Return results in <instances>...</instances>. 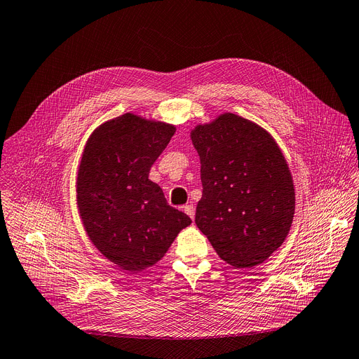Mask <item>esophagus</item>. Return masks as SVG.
<instances>
[{"mask_svg":"<svg viewBox=\"0 0 359 359\" xmlns=\"http://www.w3.org/2000/svg\"><path fill=\"white\" fill-rule=\"evenodd\" d=\"M182 211H184L187 215H189L191 219H194V217H196V208H194V205H192V204H187V205L182 207Z\"/></svg>","mask_w":359,"mask_h":359,"instance_id":"esophagus-1","label":"esophagus"}]
</instances>
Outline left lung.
I'll use <instances>...</instances> for the list:
<instances>
[{"mask_svg":"<svg viewBox=\"0 0 359 359\" xmlns=\"http://www.w3.org/2000/svg\"><path fill=\"white\" fill-rule=\"evenodd\" d=\"M191 140L201 161L197 227L229 264L264 262L285 241L294 214L293 181L278 144L234 114L198 125Z\"/></svg>","mask_w":359,"mask_h":359,"instance_id":"obj_1","label":"left lung"}]
</instances>
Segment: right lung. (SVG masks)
Listing matches in <instances>:
<instances>
[{"label": "right lung", "mask_w": 359, "mask_h": 359, "mask_svg": "<svg viewBox=\"0 0 359 359\" xmlns=\"http://www.w3.org/2000/svg\"><path fill=\"white\" fill-rule=\"evenodd\" d=\"M175 126L132 114L100 125L89 137L77 174L81 222L97 250L140 271L163 257L191 218L168 205L148 178Z\"/></svg>", "instance_id": "obj_1"}]
</instances>
